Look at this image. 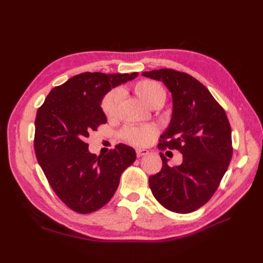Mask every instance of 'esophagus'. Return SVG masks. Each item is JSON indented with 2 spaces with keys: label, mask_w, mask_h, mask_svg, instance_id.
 I'll use <instances>...</instances> for the list:
<instances>
[{
  "label": "esophagus",
  "mask_w": 263,
  "mask_h": 263,
  "mask_svg": "<svg viewBox=\"0 0 263 263\" xmlns=\"http://www.w3.org/2000/svg\"><path fill=\"white\" fill-rule=\"evenodd\" d=\"M148 154H149V151L147 149H137L136 150V155H137L138 158H140L142 156H146Z\"/></svg>",
  "instance_id": "1"
}]
</instances>
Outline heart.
I'll use <instances>...</instances> for the list:
<instances>
[{"label": "heart", "mask_w": 263, "mask_h": 263, "mask_svg": "<svg viewBox=\"0 0 263 263\" xmlns=\"http://www.w3.org/2000/svg\"><path fill=\"white\" fill-rule=\"evenodd\" d=\"M137 97L151 108H157L163 104L166 94L163 87L158 82L151 80H142L136 83L134 87ZM122 100V92L119 89L108 92L102 101V110L104 115L112 119L117 115L119 103ZM156 133V126L148 124L144 126H128L121 133V137L124 141L129 142L132 145L144 146L147 145L151 137Z\"/></svg>", "instance_id": "1"}]
</instances>
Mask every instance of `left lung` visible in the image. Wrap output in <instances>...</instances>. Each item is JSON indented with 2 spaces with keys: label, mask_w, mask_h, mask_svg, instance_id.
<instances>
[{
  "label": "left lung",
  "mask_w": 263,
  "mask_h": 263,
  "mask_svg": "<svg viewBox=\"0 0 263 263\" xmlns=\"http://www.w3.org/2000/svg\"><path fill=\"white\" fill-rule=\"evenodd\" d=\"M142 76L162 81L172 94L171 122L158 148L177 149L183 155L180 165L169 166L160 154L162 169L149 177V186L166 210L192 213L209 202L232 160V128L227 115L192 76L172 69L147 71Z\"/></svg>",
  "instance_id": "8db88e82"
}]
</instances>
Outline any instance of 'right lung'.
I'll use <instances>...</instances> for the list:
<instances>
[{
    "label": "right lung",
    "instance_id": "add662e5",
    "mask_svg": "<svg viewBox=\"0 0 263 263\" xmlns=\"http://www.w3.org/2000/svg\"><path fill=\"white\" fill-rule=\"evenodd\" d=\"M137 76L77 74L53 87L37 110L34 148L38 163L54 193L77 213H92L108 203L123 171L136 160L135 150L124 144L98 157L90 153L85 139L106 123L101 107L104 95Z\"/></svg>",
    "mask_w": 263,
    "mask_h": 263
}]
</instances>
